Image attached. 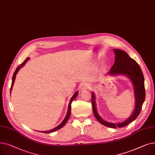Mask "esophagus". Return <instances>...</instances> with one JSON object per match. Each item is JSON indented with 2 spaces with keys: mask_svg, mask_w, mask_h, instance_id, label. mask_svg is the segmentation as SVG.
<instances>
[{
  "mask_svg": "<svg viewBox=\"0 0 155 155\" xmlns=\"http://www.w3.org/2000/svg\"><path fill=\"white\" fill-rule=\"evenodd\" d=\"M90 87V86H89L88 85H87V84H82V85H81V87H80V88L82 89V90H86V89H87L88 88H89Z\"/></svg>",
  "mask_w": 155,
  "mask_h": 155,
  "instance_id": "34e87169",
  "label": "esophagus"
}]
</instances>
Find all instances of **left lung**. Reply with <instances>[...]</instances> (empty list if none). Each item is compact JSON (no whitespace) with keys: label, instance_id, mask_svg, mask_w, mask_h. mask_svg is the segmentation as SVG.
<instances>
[{"label":"left lung","instance_id":"8db88e82","mask_svg":"<svg viewBox=\"0 0 155 155\" xmlns=\"http://www.w3.org/2000/svg\"><path fill=\"white\" fill-rule=\"evenodd\" d=\"M114 52L116 54L115 62L108 73L111 75H126L131 80L134 87L135 97L134 112L131 116L123 123L117 124L111 123L103 120L99 115L96 108L95 95L93 92H92V104L94 116L101 124L109 127L116 128L117 127H123L128 125L139 116L145 99V88L143 73L137 63L131 58L124 51L114 49Z\"/></svg>","mask_w":155,"mask_h":155}]
</instances>
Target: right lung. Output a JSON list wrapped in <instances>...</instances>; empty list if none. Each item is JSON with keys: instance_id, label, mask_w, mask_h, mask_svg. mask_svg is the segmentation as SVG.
<instances>
[{"instance_id": "add662e5", "label": "right lung", "mask_w": 155, "mask_h": 155, "mask_svg": "<svg viewBox=\"0 0 155 155\" xmlns=\"http://www.w3.org/2000/svg\"><path fill=\"white\" fill-rule=\"evenodd\" d=\"M29 60V58H27L25 60H24V61L22 64H21L20 65H19V66L17 67V68H16L15 71H14L13 77H12V85H11V90H10L11 92V91H12V87H13V85H14V81H15V79L16 74H17L18 71L20 70V68H22V67L24 66V65L26 64V63ZM78 92H76L74 94V95H73L72 96L71 98L70 101V104H69V105H68V109L67 114L66 116H65L64 119H63V120L62 121V123H61L60 125H58V126L56 127L55 128H54V129H51V130H50V131H40V132L43 133H51L54 132V131H57V130H58V129H61L62 127H63V126L65 125V124L67 123V122L68 121V119H69V117H70V114H71V102H72V101H73V100H74V99L76 98L77 95H78Z\"/></svg>"}]
</instances>
